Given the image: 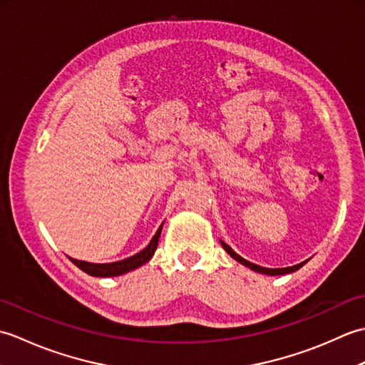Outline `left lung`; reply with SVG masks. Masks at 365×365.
Wrapping results in <instances>:
<instances>
[{"label":"left lung","mask_w":365,"mask_h":365,"mask_svg":"<svg viewBox=\"0 0 365 365\" xmlns=\"http://www.w3.org/2000/svg\"><path fill=\"white\" fill-rule=\"evenodd\" d=\"M221 245H222L224 250H226V252L230 255V257H234L237 262L243 263L245 267H250V268H251V269H254V271H257V273L269 274V276H279V274H289V273H293V271L299 269V268L306 263V262H302V263H298V265L287 267V268H263V267H260V265H255V263H251V262H247L246 259H243L242 255H238L234 250H232V247H230L229 245H226L224 242H221Z\"/></svg>","instance_id":"obj_1"}]
</instances>
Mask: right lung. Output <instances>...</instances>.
I'll use <instances>...</instances> for the list:
<instances>
[{"instance_id":"right-lung-1","label":"right lung","mask_w":365,"mask_h":365,"mask_svg":"<svg viewBox=\"0 0 365 365\" xmlns=\"http://www.w3.org/2000/svg\"><path fill=\"white\" fill-rule=\"evenodd\" d=\"M161 227L157 230V234L153 235V238L150 240V243L147 245L141 252H138L135 255H131L128 259H123L119 262H113V263H89L84 260H76V259H71L76 267L80 269H83L84 273H88L91 276H97V277H111V276H120L123 273H128L131 269H136L138 267L144 265L145 262H149L152 259V255L155 254V250L158 246V238L161 234Z\"/></svg>"}]
</instances>
